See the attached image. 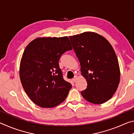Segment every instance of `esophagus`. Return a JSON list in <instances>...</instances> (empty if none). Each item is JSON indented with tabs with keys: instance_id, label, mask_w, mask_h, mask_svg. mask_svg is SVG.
<instances>
[{
	"instance_id": "34e87169",
	"label": "esophagus",
	"mask_w": 134,
	"mask_h": 134,
	"mask_svg": "<svg viewBox=\"0 0 134 134\" xmlns=\"http://www.w3.org/2000/svg\"><path fill=\"white\" fill-rule=\"evenodd\" d=\"M77 79H78L77 76H76L73 79H72V81H73V82H76V81L77 80Z\"/></svg>"
}]
</instances>
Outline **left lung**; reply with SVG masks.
Segmentation results:
<instances>
[{"mask_svg":"<svg viewBox=\"0 0 134 134\" xmlns=\"http://www.w3.org/2000/svg\"><path fill=\"white\" fill-rule=\"evenodd\" d=\"M80 63L81 75L87 81L81 92L86 100L102 104L112 98L120 81V69L116 53L103 36L85 32L69 37Z\"/></svg>","mask_w":134,"mask_h":134,"instance_id":"8db88e82","label":"left lung"}]
</instances>
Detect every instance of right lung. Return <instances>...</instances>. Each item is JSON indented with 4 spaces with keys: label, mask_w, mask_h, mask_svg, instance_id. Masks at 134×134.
I'll use <instances>...</instances> for the list:
<instances>
[{
    "label": "right lung",
    "mask_w": 134,
    "mask_h": 134,
    "mask_svg": "<svg viewBox=\"0 0 134 134\" xmlns=\"http://www.w3.org/2000/svg\"><path fill=\"white\" fill-rule=\"evenodd\" d=\"M69 38H37L29 43L22 54L19 76L29 98L41 108H53L66 98L71 85L64 80L58 61L72 49Z\"/></svg>",
    "instance_id": "1"
}]
</instances>
